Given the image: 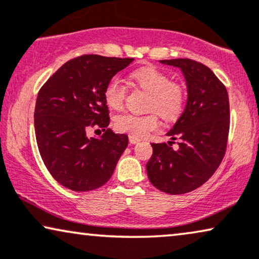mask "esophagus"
I'll list each match as a JSON object with an SVG mask.
<instances>
[{
    "instance_id": "1",
    "label": "esophagus",
    "mask_w": 259,
    "mask_h": 259,
    "mask_svg": "<svg viewBox=\"0 0 259 259\" xmlns=\"http://www.w3.org/2000/svg\"><path fill=\"white\" fill-rule=\"evenodd\" d=\"M140 141H141V140L139 139V137H135V136L129 135V142L132 143V144H136V143H139Z\"/></svg>"
}]
</instances>
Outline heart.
Returning a JSON list of instances; mask_svg holds the SVG:
<instances>
[{"instance_id":"1","label":"heart","mask_w":259,"mask_h":259,"mask_svg":"<svg viewBox=\"0 0 259 259\" xmlns=\"http://www.w3.org/2000/svg\"><path fill=\"white\" fill-rule=\"evenodd\" d=\"M132 79L150 94L149 109L156 110L163 118L177 119L185 108L186 94L181 85L171 82V79L164 72L154 66H146L134 71ZM125 88L118 78L110 79L104 89V101L110 109L119 110L124 105ZM161 120L157 113L135 115L123 113L115 119V127L120 133L135 137H143L151 130L157 129Z\"/></svg>"}]
</instances>
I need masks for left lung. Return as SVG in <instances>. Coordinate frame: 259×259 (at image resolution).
Masks as SVG:
<instances>
[{
	"label": "left lung",
	"instance_id": "1",
	"mask_svg": "<svg viewBox=\"0 0 259 259\" xmlns=\"http://www.w3.org/2000/svg\"><path fill=\"white\" fill-rule=\"evenodd\" d=\"M180 68L187 86L184 112L165 135L179 139L174 151L168 143H151L147 163L151 185L168 194H185L204 185L225 155L230 127L229 95L205 65L191 59L160 60Z\"/></svg>",
	"mask_w": 259,
	"mask_h": 259
}]
</instances>
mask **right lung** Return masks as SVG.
Here are the masks:
<instances>
[{
  "label": "right lung",
  "mask_w": 259,
  "mask_h": 259,
  "mask_svg": "<svg viewBox=\"0 0 259 259\" xmlns=\"http://www.w3.org/2000/svg\"><path fill=\"white\" fill-rule=\"evenodd\" d=\"M132 58L86 54L64 64L37 94L34 126L45 165L55 180L71 191L89 192L109 181L127 147L125 134L108 129L104 89ZM106 128L88 138L90 126Z\"/></svg>",
  "instance_id": "add662e5"
}]
</instances>
